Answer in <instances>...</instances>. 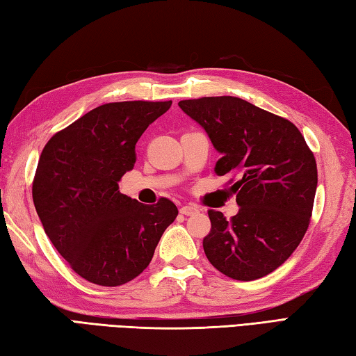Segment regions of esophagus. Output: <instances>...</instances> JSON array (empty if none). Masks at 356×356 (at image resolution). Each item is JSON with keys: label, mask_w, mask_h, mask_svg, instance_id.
<instances>
[{"label": "esophagus", "mask_w": 356, "mask_h": 356, "mask_svg": "<svg viewBox=\"0 0 356 356\" xmlns=\"http://www.w3.org/2000/svg\"><path fill=\"white\" fill-rule=\"evenodd\" d=\"M200 209H198V206H195V204H186V206H181V209H179V212L183 213V216H193V213H197Z\"/></svg>", "instance_id": "esophagus-1"}]
</instances>
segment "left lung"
I'll use <instances>...</instances> for the list:
<instances>
[{"label":"left lung","instance_id":"1","mask_svg":"<svg viewBox=\"0 0 356 356\" xmlns=\"http://www.w3.org/2000/svg\"><path fill=\"white\" fill-rule=\"evenodd\" d=\"M179 108L203 127L229 175L240 206L231 220L209 211L203 240L207 260L225 276L256 280L296 250L310 225L318 169L298 127L232 96L181 100Z\"/></svg>","mask_w":356,"mask_h":356}]
</instances>
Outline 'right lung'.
Masks as SVG:
<instances>
[{"instance_id": "right-lung-1", "label": "right lung", "mask_w": 356, "mask_h": 356, "mask_svg": "<svg viewBox=\"0 0 356 356\" xmlns=\"http://www.w3.org/2000/svg\"><path fill=\"white\" fill-rule=\"evenodd\" d=\"M170 105H100L56 133L40 155L33 204L60 256L88 282L118 286L139 276L178 216L170 200L147 206L119 192L138 139Z\"/></svg>"}]
</instances>
